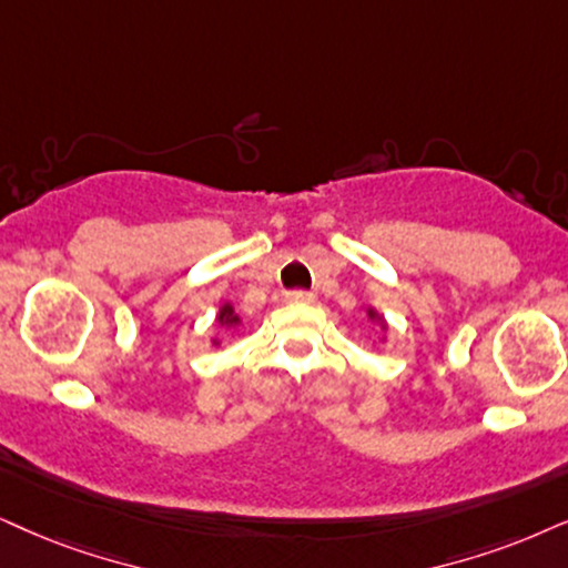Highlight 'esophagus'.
Here are the masks:
<instances>
[{"label": "esophagus", "instance_id": "34e87169", "mask_svg": "<svg viewBox=\"0 0 568 568\" xmlns=\"http://www.w3.org/2000/svg\"><path fill=\"white\" fill-rule=\"evenodd\" d=\"M285 301H288V304H312L314 293H308V291H291V293H285Z\"/></svg>", "mask_w": 568, "mask_h": 568}]
</instances>
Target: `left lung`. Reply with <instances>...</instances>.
I'll use <instances>...</instances> for the list:
<instances>
[{
  "instance_id": "1",
  "label": "left lung",
  "mask_w": 568,
  "mask_h": 568,
  "mask_svg": "<svg viewBox=\"0 0 568 568\" xmlns=\"http://www.w3.org/2000/svg\"><path fill=\"white\" fill-rule=\"evenodd\" d=\"M367 314H369V320H377V322H383V329L387 327V325H385V320H383V317H379V314L375 312V308H367Z\"/></svg>"
}]
</instances>
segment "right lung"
<instances>
[{"label": "right lung", "instance_id": "1", "mask_svg": "<svg viewBox=\"0 0 568 568\" xmlns=\"http://www.w3.org/2000/svg\"><path fill=\"white\" fill-rule=\"evenodd\" d=\"M217 322H220V325H225V327H235L241 322V317L233 312L231 304H222L220 314H217ZM214 346H217V341H214Z\"/></svg>", "mask_w": 568, "mask_h": 568}]
</instances>
